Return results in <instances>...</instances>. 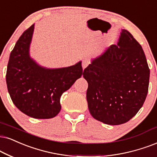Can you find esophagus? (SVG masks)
<instances>
[{"instance_id": "obj_1", "label": "esophagus", "mask_w": 157, "mask_h": 157, "mask_svg": "<svg viewBox=\"0 0 157 157\" xmlns=\"http://www.w3.org/2000/svg\"><path fill=\"white\" fill-rule=\"evenodd\" d=\"M90 60L88 58H85L82 60V68L84 69L85 67H87L88 66V64H90Z\"/></svg>"}]
</instances>
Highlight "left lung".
<instances>
[{"label": "left lung", "mask_w": 157, "mask_h": 157, "mask_svg": "<svg viewBox=\"0 0 157 157\" xmlns=\"http://www.w3.org/2000/svg\"><path fill=\"white\" fill-rule=\"evenodd\" d=\"M149 76L141 45L122 29L117 45H111L84 70L90 114L111 125L128 122L146 100Z\"/></svg>", "instance_id": "8db88e82"}]
</instances>
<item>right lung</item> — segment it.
<instances>
[{
  "label": "right lung",
  "mask_w": 157,
  "mask_h": 157,
  "mask_svg": "<svg viewBox=\"0 0 157 157\" xmlns=\"http://www.w3.org/2000/svg\"><path fill=\"white\" fill-rule=\"evenodd\" d=\"M33 30L34 25L24 32L10 54L6 75L8 91L24 114L36 119H50L60 112L62 93L84 72L81 61L54 69L37 65L29 55Z\"/></svg>",
  "instance_id": "1"
}]
</instances>
